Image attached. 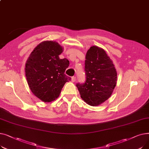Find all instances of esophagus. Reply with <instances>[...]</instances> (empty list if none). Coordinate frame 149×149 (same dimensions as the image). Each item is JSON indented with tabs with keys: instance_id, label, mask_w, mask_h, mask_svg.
<instances>
[{
	"instance_id": "1",
	"label": "esophagus",
	"mask_w": 149,
	"mask_h": 149,
	"mask_svg": "<svg viewBox=\"0 0 149 149\" xmlns=\"http://www.w3.org/2000/svg\"><path fill=\"white\" fill-rule=\"evenodd\" d=\"M71 80L72 82H75L76 80V77H71Z\"/></svg>"
}]
</instances>
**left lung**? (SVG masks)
Returning a JSON list of instances; mask_svg holds the SVG:
<instances>
[{
  "instance_id": "1",
  "label": "left lung",
  "mask_w": 149,
  "mask_h": 149,
  "mask_svg": "<svg viewBox=\"0 0 149 149\" xmlns=\"http://www.w3.org/2000/svg\"><path fill=\"white\" fill-rule=\"evenodd\" d=\"M84 65L86 81L76 86L86 103L98 106L112 95L117 81L116 69L106 51L96 46L88 51Z\"/></svg>"
}]
</instances>
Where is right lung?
<instances>
[{
    "instance_id": "obj_1",
    "label": "right lung",
    "mask_w": 149,
    "mask_h": 149,
    "mask_svg": "<svg viewBox=\"0 0 149 149\" xmlns=\"http://www.w3.org/2000/svg\"><path fill=\"white\" fill-rule=\"evenodd\" d=\"M63 48L57 42L44 41L31 52L25 65V75L33 94L44 102L57 98L65 84L70 81L65 72L69 61L60 59Z\"/></svg>"
}]
</instances>
